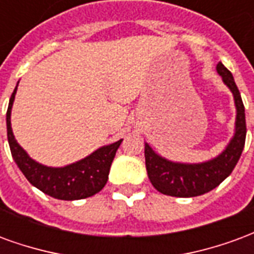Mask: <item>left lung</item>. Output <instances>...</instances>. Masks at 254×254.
Listing matches in <instances>:
<instances>
[{
    "instance_id": "8db88e82",
    "label": "left lung",
    "mask_w": 254,
    "mask_h": 254,
    "mask_svg": "<svg viewBox=\"0 0 254 254\" xmlns=\"http://www.w3.org/2000/svg\"><path fill=\"white\" fill-rule=\"evenodd\" d=\"M216 70L234 95L237 106L234 137L218 158L200 165H182L169 162L155 154L148 144H145L144 155L147 174L155 189L163 194L173 197H194L204 194L220 185L231 174L240 160L246 138L245 107L231 72L222 63L218 64Z\"/></svg>"
}]
</instances>
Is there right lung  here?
Segmentation results:
<instances>
[{"label": "right lung", "mask_w": 254, "mask_h": 254, "mask_svg": "<svg viewBox=\"0 0 254 254\" xmlns=\"http://www.w3.org/2000/svg\"><path fill=\"white\" fill-rule=\"evenodd\" d=\"M16 89L17 85L10 96L6 111V132L12 156L25 178L39 190L60 200H80L94 196L102 190L109 180L110 166L122 140L102 147L85 159L66 167L53 169L39 165L25 154L24 149L14 140L12 133L10 110L13 105Z\"/></svg>", "instance_id": "1"}]
</instances>
